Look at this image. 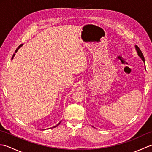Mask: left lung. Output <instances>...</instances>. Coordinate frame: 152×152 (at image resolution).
Segmentation results:
<instances>
[{
    "instance_id": "8db88e82",
    "label": "left lung",
    "mask_w": 152,
    "mask_h": 152,
    "mask_svg": "<svg viewBox=\"0 0 152 152\" xmlns=\"http://www.w3.org/2000/svg\"><path fill=\"white\" fill-rule=\"evenodd\" d=\"M135 49H136V51H137V52L138 53V56L141 58L142 60V61L144 62V63H145V60H144V56H143L142 53V51H140V50L139 49V48H138L137 46H135Z\"/></svg>"
}]
</instances>
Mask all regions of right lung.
<instances>
[{"label":"right lung","instance_id":"1","mask_svg":"<svg viewBox=\"0 0 152 152\" xmlns=\"http://www.w3.org/2000/svg\"><path fill=\"white\" fill-rule=\"evenodd\" d=\"M22 45H23V44H22ZM22 45H20V46H19V47H18V48H17V50H15V53H16V52H17V51H18V50L19 49V48H21V47L22 46ZM14 56H15V53H14V55H13V57H12V59H14ZM61 121H60V122L59 123V124H57L56 125H55V126H53V127H51V128H55V127H57V126H58V125H59L60 124V123H61ZM49 129H50V128H49ZM44 130H45V129H44Z\"/></svg>","mask_w":152,"mask_h":152}]
</instances>
